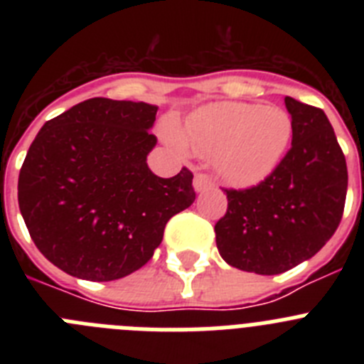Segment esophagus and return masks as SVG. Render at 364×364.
I'll return each instance as SVG.
<instances>
[{
    "instance_id": "esophagus-1",
    "label": "esophagus",
    "mask_w": 364,
    "mask_h": 364,
    "mask_svg": "<svg viewBox=\"0 0 364 364\" xmlns=\"http://www.w3.org/2000/svg\"><path fill=\"white\" fill-rule=\"evenodd\" d=\"M211 184H213L211 178L208 175H204V173H197L195 178H193V188H195V191H204V189L210 188Z\"/></svg>"
}]
</instances>
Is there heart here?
Masks as SVG:
<instances>
[{
    "label": "heart",
    "mask_w": 364,
    "mask_h": 364,
    "mask_svg": "<svg viewBox=\"0 0 364 364\" xmlns=\"http://www.w3.org/2000/svg\"><path fill=\"white\" fill-rule=\"evenodd\" d=\"M164 134L176 151H188L189 142L204 159H217L218 173L230 184L253 186L268 178L284 159L291 118L275 105L224 102L189 117L186 136L175 124H167Z\"/></svg>",
    "instance_id": "heart-1"
}]
</instances>
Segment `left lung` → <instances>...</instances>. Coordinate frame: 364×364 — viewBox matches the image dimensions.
I'll return each instance as SVG.
<instances>
[{"label": "left lung", "instance_id": "1", "mask_svg": "<svg viewBox=\"0 0 364 364\" xmlns=\"http://www.w3.org/2000/svg\"><path fill=\"white\" fill-rule=\"evenodd\" d=\"M291 147L275 171L244 189H224L215 224L218 253L233 268L277 275L311 259L332 239L345 211L348 169L323 109L286 96Z\"/></svg>", "mask_w": 364, "mask_h": 364}]
</instances>
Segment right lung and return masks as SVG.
<instances>
[{
  "instance_id": "obj_1",
  "label": "right lung",
  "mask_w": 364,
  "mask_h": 364,
  "mask_svg": "<svg viewBox=\"0 0 364 364\" xmlns=\"http://www.w3.org/2000/svg\"><path fill=\"white\" fill-rule=\"evenodd\" d=\"M154 105L91 98L41 127L19 169L18 202L31 239L73 277L117 281L142 268L167 220L195 200L193 173L147 167Z\"/></svg>"
}]
</instances>
